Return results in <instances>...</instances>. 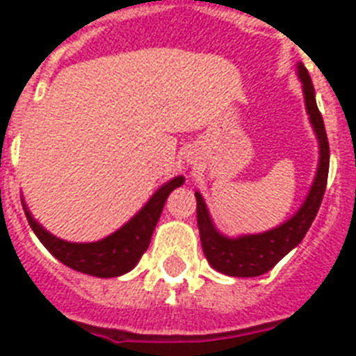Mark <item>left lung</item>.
<instances>
[{
	"label": "left lung",
	"mask_w": 356,
	"mask_h": 356,
	"mask_svg": "<svg viewBox=\"0 0 356 356\" xmlns=\"http://www.w3.org/2000/svg\"><path fill=\"white\" fill-rule=\"evenodd\" d=\"M297 76L302 83L305 106L312 124L314 134L319 143V161L316 178L308 191L305 202L293 217L261 234H245L238 238H228L216 228L209 217L208 206L202 195L195 191L197 197V222L200 232V243L209 266L228 277H260L277 266L284 256L301 243L305 234L314 222L318 209L323 200L327 176H329V140L325 131L323 117L316 104V90L308 70L302 63H297Z\"/></svg>",
	"instance_id": "obj_1"
}]
</instances>
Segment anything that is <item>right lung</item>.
I'll use <instances>...</instances> for the list:
<instances>
[{
	"label": "right lung",
	"instance_id": "obj_1",
	"mask_svg": "<svg viewBox=\"0 0 356 356\" xmlns=\"http://www.w3.org/2000/svg\"><path fill=\"white\" fill-rule=\"evenodd\" d=\"M184 181H186L184 176H176L167 184H163L124 227L118 228L117 232L109 234L107 238L100 239V241H92V243H72V241H65V239L49 234L31 216L24 198H22V204H24V211H26V217L33 232L37 234L40 243L60 264H65L74 271L85 273V275L113 278L131 271L137 266L140 256L145 254V250L150 245L154 228L158 225L159 216L163 211L165 200L170 195V191H175L176 187H180Z\"/></svg>",
	"mask_w": 356,
	"mask_h": 356
}]
</instances>
